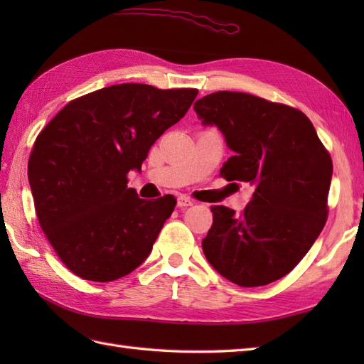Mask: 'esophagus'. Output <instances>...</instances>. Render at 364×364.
Listing matches in <instances>:
<instances>
[{
  "instance_id": "esophagus-1",
  "label": "esophagus",
  "mask_w": 364,
  "mask_h": 364,
  "mask_svg": "<svg viewBox=\"0 0 364 364\" xmlns=\"http://www.w3.org/2000/svg\"><path fill=\"white\" fill-rule=\"evenodd\" d=\"M176 205L180 208H188V206H192L194 205V200H191L189 197L186 196H180L176 198Z\"/></svg>"
}]
</instances>
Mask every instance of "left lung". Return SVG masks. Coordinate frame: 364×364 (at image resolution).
I'll return each mask as SVG.
<instances>
[{
    "label": "left lung",
    "mask_w": 364,
    "mask_h": 364,
    "mask_svg": "<svg viewBox=\"0 0 364 364\" xmlns=\"http://www.w3.org/2000/svg\"><path fill=\"white\" fill-rule=\"evenodd\" d=\"M194 111L233 151L220 175L255 189L242 214L211 208L214 222L202 241L208 262L244 288L280 280L326 225L328 151L304 112L264 98L222 90L197 100Z\"/></svg>",
    "instance_id": "obj_1"
}]
</instances>
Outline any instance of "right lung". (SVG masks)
Instances as JSON below:
<instances>
[{
  "label": "right lung",
  "instance_id": "1",
  "mask_svg": "<svg viewBox=\"0 0 364 364\" xmlns=\"http://www.w3.org/2000/svg\"><path fill=\"white\" fill-rule=\"evenodd\" d=\"M197 94L115 84L73 100L37 136L28 162L37 219L73 274L114 282L149 257L176 200L139 198L127 175Z\"/></svg>",
  "mask_w": 364,
  "mask_h": 364
}]
</instances>
